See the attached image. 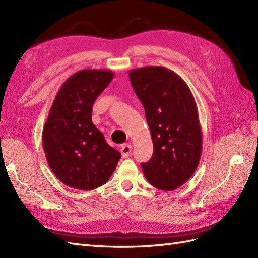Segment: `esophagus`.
Masks as SVG:
<instances>
[{
    "mask_svg": "<svg viewBox=\"0 0 258 258\" xmlns=\"http://www.w3.org/2000/svg\"><path fill=\"white\" fill-rule=\"evenodd\" d=\"M120 153H122V156L124 158L128 157L132 153V145L131 144H124L122 147H120Z\"/></svg>",
    "mask_w": 258,
    "mask_h": 258,
    "instance_id": "obj_1",
    "label": "esophagus"
}]
</instances>
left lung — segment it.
<instances>
[{
  "label": "left lung",
  "mask_w": 258,
  "mask_h": 258,
  "mask_svg": "<svg viewBox=\"0 0 258 258\" xmlns=\"http://www.w3.org/2000/svg\"><path fill=\"white\" fill-rule=\"evenodd\" d=\"M145 109L153 156L141 164L146 179L161 190H174L193 176L202 155L199 112L188 85L173 71L145 67L128 72Z\"/></svg>",
  "instance_id": "obj_1"
}]
</instances>
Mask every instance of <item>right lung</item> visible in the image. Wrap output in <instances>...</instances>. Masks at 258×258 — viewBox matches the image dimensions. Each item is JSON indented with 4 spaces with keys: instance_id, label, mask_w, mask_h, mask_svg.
<instances>
[{
    "instance_id": "add662e5",
    "label": "right lung",
    "mask_w": 258,
    "mask_h": 258,
    "mask_svg": "<svg viewBox=\"0 0 258 258\" xmlns=\"http://www.w3.org/2000/svg\"><path fill=\"white\" fill-rule=\"evenodd\" d=\"M114 78L112 71L82 70L64 82L43 127L48 166L69 187L92 190L112 176L120 153L92 122V107Z\"/></svg>"
}]
</instances>
